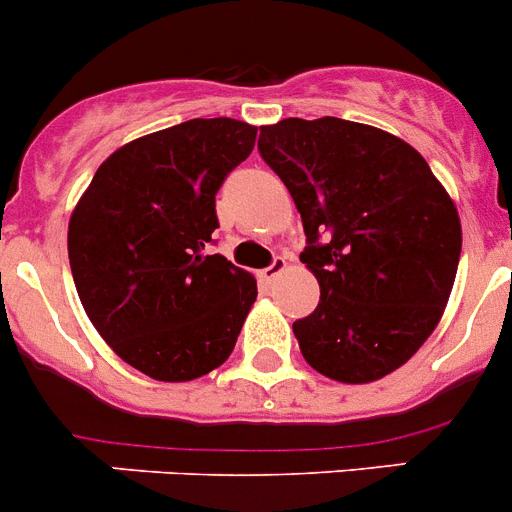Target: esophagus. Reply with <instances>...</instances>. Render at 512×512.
Returning <instances> with one entry per match:
<instances>
[{
    "label": "esophagus",
    "mask_w": 512,
    "mask_h": 512,
    "mask_svg": "<svg viewBox=\"0 0 512 512\" xmlns=\"http://www.w3.org/2000/svg\"><path fill=\"white\" fill-rule=\"evenodd\" d=\"M285 267H287L285 257H275V260H272L270 265L265 267V270H260V280L262 282H275L277 275H282V272H285Z\"/></svg>",
    "instance_id": "esophagus-1"
}]
</instances>
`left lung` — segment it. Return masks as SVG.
<instances>
[{
	"label": "left lung",
	"instance_id": "obj_1",
	"mask_svg": "<svg viewBox=\"0 0 512 512\" xmlns=\"http://www.w3.org/2000/svg\"><path fill=\"white\" fill-rule=\"evenodd\" d=\"M262 160L295 200L320 282L315 312L292 322L302 357L332 380L398 370L438 327L463 247L460 217L418 150L337 117L260 127Z\"/></svg>",
	"mask_w": 512,
	"mask_h": 512
}]
</instances>
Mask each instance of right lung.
<instances>
[{"mask_svg":"<svg viewBox=\"0 0 512 512\" xmlns=\"http://www.w3.org/2000/svg\"><path fill=\"white\" fill-rule=\"evenodd\" d=\"M257 127L190 119L119 147L69 220L84 312L127 365L165 382L220 367L257 297L250 272L207 255L215 195L250 157Z\"/></svg>","mask_w":512,"mask_h":512,"instance_id":"add662e5","label":"right lung"}]
</instances>
